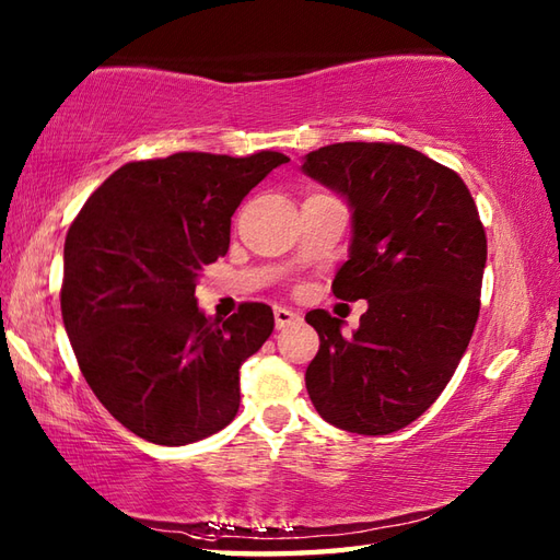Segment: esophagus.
<instances>
[{"instance_id": "1", "label": "esophagus", "mask_w": 560, "mask_h": 560, "mask_svg": "<svg viewBox=\"0 0 560 560\" xmlns=\"http://www.w3.org/2000/svg\"><path fill=\"white\" fill-rule=\"evenodd\" d=\"M295 323H301L299 313L289 311V307H273V325H277V329H283Z\"/></svg>"}]
</instances>
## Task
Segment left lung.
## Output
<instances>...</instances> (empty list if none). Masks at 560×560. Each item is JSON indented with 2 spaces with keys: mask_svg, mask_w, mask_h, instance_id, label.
I'll use <instances>...</instances> for the list:
<instances>
[{
  "mask_svg": "<svg viewBox=\"0 0 560 560\" xmlns=\"http://www.w3.org/2000/svg\"><path fill=\"white\" fill-rule=\"evenodd\" d=\"M303 171L353 211L331 291L368 301L351 337L327 311L305 315L319 335L307 395L341 431L395 433L440 397L469 347L486 267L479 209L455 171L404 144H329Z\"/></svg>",
  "mask_w": 560,
  "mask_h": 560,
  "instance_id": "obj_1",
  "label": "left lung"
}]
</instances>
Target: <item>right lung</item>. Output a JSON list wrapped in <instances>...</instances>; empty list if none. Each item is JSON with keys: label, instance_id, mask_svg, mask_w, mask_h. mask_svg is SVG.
<instances>
[{"label": "right lung", "instance_id": "right-lung-1", "mask_svg": "<svg viewBox=\"0 0 560 560\" xmlns=\"http://www.w3.org/2000/svg\"><path fill=\"white\" fill-rule=\"evenodd\" d=\"M287 161L180 151L125 163L69 225L59 301L71 349L103 407L149 443L187 445L235 419L237 371L269 339L273 313L241 303L211 319L195 289L229 253L245 195Z\"/></svg>", "mask_w": 560, "mask_h": 560}]
</instances>
